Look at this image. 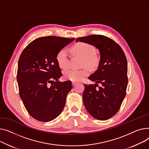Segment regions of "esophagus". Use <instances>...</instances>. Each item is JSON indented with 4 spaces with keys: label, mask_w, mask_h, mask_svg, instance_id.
<instances>
[{
    "label": "esophagus",
    "mask_w": 149,
    "mask_h": 149,
    "mask_svg": "<svg viewBox=\"0 0 149 149\" xmlns=\"http://www.w3.org/2000/svg\"><path fill=\"white\" fill-rule=\"evenodd\" d=\"M72 85H73V86H75L76 84V82H72Z\"/></svg>",
    "instance_id": "34e87169"
}]
</instances>
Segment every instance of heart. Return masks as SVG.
Returning <instances> with one entry per match:
<instances>
[{
	"label": "heart",
	"mask_w": 149,
	"mask_h": 149,
	"mask_svg": "<svg viewBox=\"0 0 149 149\" xmlns=\"http://www.w3.org/2000/svg\"><path fill=\"white\" fill-rule=\"evenodd\" d=\"M72 51L76 55L82 56L84 59L83 66L94 68L99 63V58L95 54V50L93 46L85 42H78L73 46ZM56 61L59 66L63 69L68 67L70 61L67 50L65 49L60 50L56 55ZM89 71L87 68L81 70L69 69L64 72V77L72 81H81L88 74Z\"/></svg>",
	"instance_id": "1"
}]
</instances>
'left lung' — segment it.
Returning <instances> with one entry per match:
<instances>
[{
	"label": "left lung",
	"mask_w": 149,
	"mask_h": 149,
	"mask_svg": "<svg viewBox=\"0 0 149 149\" xmlns=\"http://www.w3.org/2000/svg\"><path fill=\"white\" fill-rule=\"evenodd\" d=\"M89 43L100 52L98 68L88 77L95 84L86 85L83 93L85 107L99 120H108L120 109L126 95L128 83L127 63L123 50L117 42L102 35H91L76 40ZM100 83L98 89L96 85Z\"/></svg>",
	"instance_id": "8db88e82"
}]
</instances>
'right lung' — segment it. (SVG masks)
I'll return each instance as SVG.
<instances>
[{"instance_id":"right-lung-1","label":"right lung","mask_w":149,"mask_h":149,"mask_svg":"<svg viewBox=\"0 0 149 149\" xmlns=\"http://www.w3.org/2000/svg\"><path fill=\"white\" fill-rule=\"evenodd\" d=\"M74 40L55 36L40 37L23 50L18 63L17 79L20 98L33 118L50 121L63 110L72 85L70 81H58L62 73L56 55Z\"/></svg>"}]
</instances>
